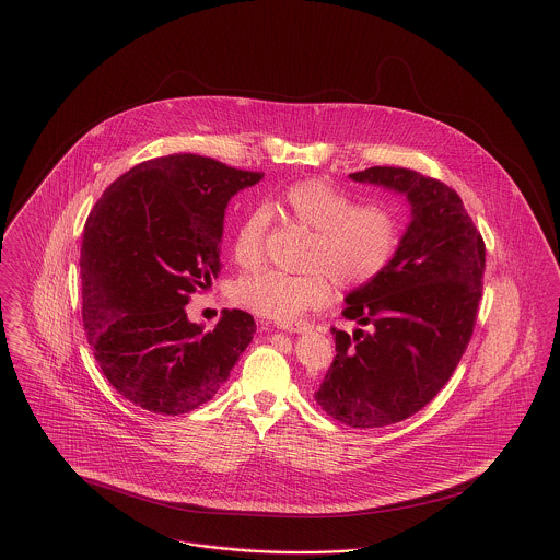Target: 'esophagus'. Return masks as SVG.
<instances>
[{
	"mask_svg": "<svg viewBox=\"0 0 560 560\" xmlns=\"http://www.w3.org/2000/svg\"><path fill=\"white\" fill-rule=\"evenodd\" d=\"M279 327L281 329H285V331H293V334H302V331H311L313 329V325L308 323V320H281L279 323Z\"/></svg>",
	"mask_w": 560,
	"mask_h": 560,
	"instance_id": "obj_1",
	"label": "esophagus"
}]
</instances>
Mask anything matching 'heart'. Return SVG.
Masks as SVG:
<instances>
[{"mask_svg":"<svg viewBox=\"0 0 560 560\" xmlns=\"http://www.w3.org/2000/svg\"><path fill=\"white\" fill-rule=\"evenodd\" d=\"M277 212L311 231L304 272L258 270L233 285V300L275 320H293L331 298V281L342 292L375 283L400 245V222L386 206L357 201L327 180L308 178L285 188ZM268 212L245 213L233 241V258L243 268H256L265 256Z\"/></svg>","mask_w":560,"mask_h":560,"instance_id":"obj_1","label":"heart"}]
</instances>
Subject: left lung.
Instances as JSON below:
<instances>
[{
	"mask_svg": "<svg viewBox=\"0 0 560 560\" xmlns=\"http://www.w3.org/2000/svg\"><path fill=\"white\" fill-rule=\"evenodd\" d=\"M354 183L402 192L411 222L386 272L347 295L336 357L315 399L350 428L390 427L427 407L468 347L482 295L485 241L459 195L407 167L375 165Z\"/></svg>",
	"mask_w": 560,
	"mask_h": 560,
	"instance_id": "obj_1",
	"label": "left lung"
}]
</instances>
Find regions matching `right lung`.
I'll list each match as a JSON object with an SVG mask.
<instances>
[{
	"label": "right lung",
	"mask_w": 560,
	"mask_h": 560,
	"mask_svg": "<svg viewBox=\"0 0 560 560\" xmlns=\"http://www.w3.org/2000/svg\"><path fill=\"white\" fill-rule=\"evenodd\" d=\"M262 172L176 153L142 161L96 201L81 241V319L110 386L133 405L180 416L229 380L256 323L224 311L190 323V295L218 277L224 210Z\"/></svg>",
	"instance_id": "right-lung-1"
}]
</instances>
